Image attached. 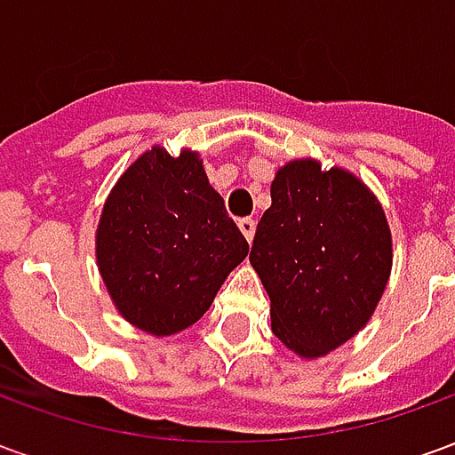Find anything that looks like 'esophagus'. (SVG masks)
Listing matches in <instances>:
<instances>
[{
    "label": "esophagus",
    "instance_id": "obj_1",
    "mask_svg": "<svg viewBox=\"0 0 455 455\" xmlns=\"http://www.w3.org/2000/svg\"><path fill=\"white\" fill-rule=\"evenodd\" d=\"M238 228H241V234L246 236V241H253V234H256V221H253V219H238Z\"/></svg>",
    "mask_w": 455,
    "mask_h": 455
}]
</instances>
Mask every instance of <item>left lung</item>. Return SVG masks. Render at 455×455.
<instances>
[{
    "mask_svg": "<svg viewBox=\"0 0 455 455\" xmlns=\"http://www.w3.org/2000/svg\"><path fill=\"white\" fill-rule=\"evenodd\" d=\"M251 266L270 297L273 334L319 358L365 326L392 267L385 212L361 180L292 160L270 185Z\"/></svg>",
    "mask_w": 455,
    "mask_h": 455,
    "instance_id": "left-lung-1",
    "label": "left lung"
}]
</instances>
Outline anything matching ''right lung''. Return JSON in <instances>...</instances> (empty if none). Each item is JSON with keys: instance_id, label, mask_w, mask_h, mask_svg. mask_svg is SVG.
I'll return each instance as SVG.
<instances>
[{"instance_id": "1", "label": "right lung", "mask_w": 455, "mask_h": 455, "mask_svg": "<svg viewBox=\"0 0 455 455\" xmlns=\"http://www.w3.org/2000/svg\"><path fill=\"white\" fill-rule=\"evenodd\" d=\"M246 256L248 241L189 150L143 153L112 189L97 228V263L114 305L156 336L195 324Z\"/></svg>"}]
</instances>
